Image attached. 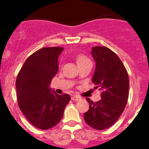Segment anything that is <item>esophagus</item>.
<instances>
[{"label": "esophagus", "mask_w": 149, "mask_h": 149, "mask_svg": "<svg viewBox=\"0 0 149 149\" xmlns=\"http://www.w3.org/2000/svg\"><path fill=\"white\" fill-rule=\"evenodd\" d=\"M71 99H72V100H74V101H77V100H79L80 98H79V97H78V96H72Z\"/></svg>", "instance_id": "esophagus-1"}]
</instances>
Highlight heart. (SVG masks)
Wrapping results in <instances>:
<instances>
[{
    "mask_svg": "<svg viewBox=\"0 0 149 149\" xmlns=\"http://www.w3.org/2000/svg\"><path fill=\"white\" fill-rule=\"evenodd\" d=\"M77 63H78V64L86 63V62H90V60H89L88 58H86V56H78V58H77Z\"/></svg>",
    "mask_w": 149,
    "mask_h": 149,
    "instance_id": "heart-1",
    "label": "heart"
}]
</instances>
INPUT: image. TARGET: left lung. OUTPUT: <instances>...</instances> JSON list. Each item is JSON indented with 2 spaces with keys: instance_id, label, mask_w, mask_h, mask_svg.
Here are the masks:
<instances>
[{
  "instance_id": "left-lung-1",
  "label": "left lung",
  "mask_w": 149,
  "mask_h": 149,
  "mask_svg": "<svg viewBox=\"0 0 149 149\" xmlns=\"http://www.w3.org/2000/svg\"><path fill=\"white\" fill-rule=\"evenodd\" d=\"M91 55L96 63L92 82L95 89L99 86L102 91L101 100L93 102L86 98L90 108L84 113V120L94 129L104 130L112 126L125 110L129 79L122 62L108 48L92 47Z\"/></svg>"
}]
</instances>
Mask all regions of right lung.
I'll list each match as a JSON object with an SVG mask.
<instances>
[{"mask_svg":"<svg viewBox=\"0 0 149 149\" xmlns=\"http://www.w3.org/2000/svg\"><path fill=\"white\" fill-rule=\"evenodd\" d=\"M63 48L48 47L29 56L16 79L17 98L21 111L29 122L42 130L49 129L63 116L70 96L58 95L50 88L58 72V59Z\"/></svg>","mask_w":149,"mask_h":149,"instance_id":"1","label":"right lung"}]
</instances>
